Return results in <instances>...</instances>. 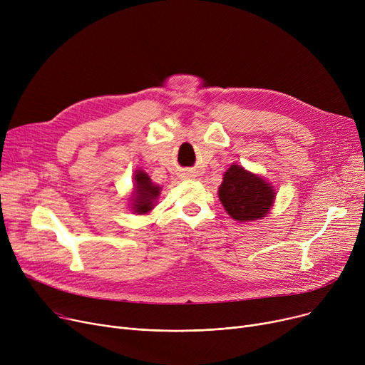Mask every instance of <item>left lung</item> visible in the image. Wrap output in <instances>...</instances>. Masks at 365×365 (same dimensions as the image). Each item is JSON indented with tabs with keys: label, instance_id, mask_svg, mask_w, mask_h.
Returning <instances> with one entry per match:
<instances>
[{
	"label": "left lung",
	"instance_id": "1",
	"mask_svg": "<svg viewBox=\"0 0 365 365\" xmlns=\"http://www.w3.org/2000/svg\"><path fill=\"white\" fill-rule=\"evenodd\" d=\"M217 195L226 213L242 223L269 215L277 190L264 178L235 163L225 171Z\"/></svg>",
	"mask_w": 365,
	"mask_h": 365
}]
</instances>
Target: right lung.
I'll return each instance as SVG.
<instances>
[{
  "instance_id": "right-lung-1",
  "label": "right lung",
  "mask_w": 365,
  "mask_h": 365,
  "mask_svg": "<svg viewBox=\"0 0 365 365\" xmlns=\"http://www.w3.org/2000/svg\"><path fill=\"white\" fill-rule=\"evenodd\" d=\"M161 186L153 183L146 171L142 168L134 170L133 176V190L128 200V208L133 215H148L153 207L157 205V200L160 198Z\"/></svg>"
}]
</instances>
